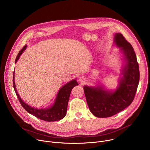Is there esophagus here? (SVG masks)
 <instances>
[{"instance_id":"obj_1","label":"esophagus","mask_w":150,"mask_h":150,"mask_svg":"<svg viewBox=\"0 0 150 150\" xmlns=\"http://www.w3.org/2000/svg\"><path fill=\"white\" fill-rule=\"evenodd\" d=\"M78 81H79V83H81V84H83V83H85L86 79H85V78H84V77H83V76H80V77H79V78H78Z\"/></svg>"}]
</instances>
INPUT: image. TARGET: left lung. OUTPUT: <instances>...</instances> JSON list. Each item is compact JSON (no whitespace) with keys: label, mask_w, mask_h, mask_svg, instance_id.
I'll return each instance as SVG.
<instances>
[{"label":"left lung","mask_w":150,"mask_h":150,"mask_svg":"<svg viewBox=\"0 0 150 150\" xmlns=\"http://www.w3.org/2000/svg\"><path fill=\"white\" fill-rule=\"evenodd\" d=\"M114 42L124 53L126 64L117 89L110 92L103 87L84 86L87 102L91 113L97 117H108L129 106L134 98L140 80L136 54L132 45L120 33H116Z\"/></svg>","instance_id":"obj_1"}]
</instances>
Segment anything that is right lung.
Returning a JSON list of instances; mask_svg holds the SVG:
<instances>
[{
	"label": "right lung",
	"mask_w": 150,
	"mask_h": 150,
	"mask_svg": "<svg viewBox=\"0 0 150 150\" xmlns=\"http://www.w3.org/2000/svg\"><path fill=\"white\" fill-rule=\"evenodd\" d=\"M27 48V45H25L21 50H20L18 53L16 60L15 63L18 60L20 56ZM14 71L13 72V84L14 91L17 95L18 100L20 101L21 106L24 108V109L28 112L29 113L33 115L37 118L45 120L47 122H54L63 119L66 114L68 102L69 100L70 95L73 88L76 86H78L76 80H73L67 83L66 84L63 86L58 91L56 98L54 104L48 108L46 109H36L35 108H33L26 103H25L20 97L19 96L16 88V84L14 82Z\"/></svg>",
	"instance_id": "add662e5"
}]
</instances>
